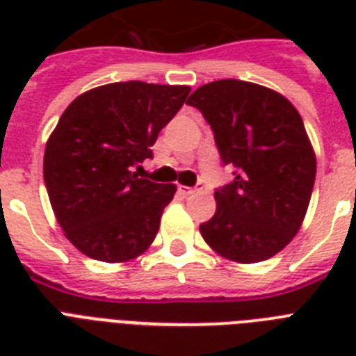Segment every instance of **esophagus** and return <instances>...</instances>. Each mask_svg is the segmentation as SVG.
Listing matches in <instances>:
<instances>
[{"instance_id":"1","label":"esophagus","mask_w":356,"mask_h":356,"mask_svg":"<svg viewBox=\"0 0 356 356\" xmlns=\"http://www.w3.org/2000/svg\"><path fill=\"white\" fill-rule=\"evenodd\" d=\"M181 192H183L184 195H192V194H197V192H201V188H188V186H181Z\"/></svg>"}]
</instances>
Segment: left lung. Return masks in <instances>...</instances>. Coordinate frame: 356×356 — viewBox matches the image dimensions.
I'll use <instances>...</instances> for the list:
<instances>
[{"instance_id":"obj_1","label":"left lung","mask_w":356,"mask_h":356,"mask_svg":"<svg viewBox=\"0 0 356 356\" xmlns=\"http://www.w3.org/2000/svg\"><path fill=\"white\" fill-rule=\"evenodd\" d=\"M214 131L223 164L236 168L214 192L200 233L222 259L253 264L284 249L303 225L316 153L298 108L279 92L240 79L212 81L188 97Z\"/></svg>"}]
</instances>
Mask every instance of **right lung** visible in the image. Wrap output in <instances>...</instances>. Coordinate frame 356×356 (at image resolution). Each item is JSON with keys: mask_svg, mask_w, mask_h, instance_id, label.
I'll return each instance as SVG.
<instances>
[{"mask_svg": "<svg viewBox=\"0 0 356 356\" xmlns=\"http://www.w3.org/2000/svg\"><path fill=\"white\" fill-rule=\"evenodd\" d=\"M190 94L186 85L111 83L83 92L46 142L44 181L64 236L102 262H129L155 240L177 186L138 179L133 166Z\"/></svg>", "mask_w": 356, "mask_h": 356, "instance_id": "1", "label": "right lung"}]
</instances>
